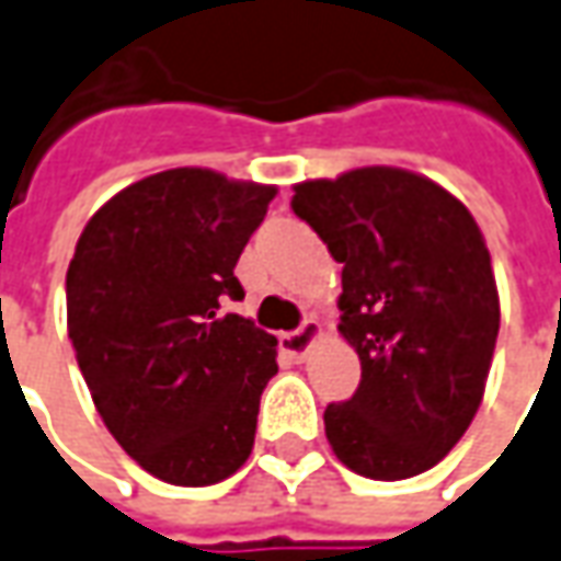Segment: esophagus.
Segmentation results:
<instances>
[{
	"mask_svg": "<svg viewBox=\"0 0 561 561\" xmlns=\"http://www.w3.org/2000/svg\"><path fill=\"white\" fill-rule=\"evenodd\" d=\"M319 322L316 319H304L295 331H285L282 334V350L288 353V356H295V359H304V353L310 350L312 341L319 337Z\"/></svg>",
	"mask_w": 561,
	"mask_h": 561,
	"instance_id": "esophagus-1",
	"label": "esophagus"
}]
</instances>
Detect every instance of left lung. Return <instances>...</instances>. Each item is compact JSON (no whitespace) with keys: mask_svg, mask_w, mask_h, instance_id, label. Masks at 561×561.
Segmentation results:
<instances>
[{"mask_svg":"<svg viewBox=\"0 0 561 561\" xmlns=\"http://www.w3.org/2000/svg\"><path fill=\"white\" fill-rule=\"evenodd\" d=\"M291 211L344 264L341 331L362 380L325 409L353 472L396 482L436 467L479 411L501 329L491 254L472 215L402 169L295 186Z\"/></svg>","mask_w":561,"mask_h":561,"instance_id":"1","label":"left lung"}]
</instances>
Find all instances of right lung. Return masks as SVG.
Returning <instances> with one entry per match:
<instances>
[{
  "label": "right lung",
  "mask_w": 561,
  "mask_h": 561,
  "mask_svg": "<svg viewBox=\"0 0 561 561\" xmlns=\"http://www.w3.org/2000/svg\"><path fill=\"white\" fill-rule=\"evenodd\" d=\"M276 186L171 169L91 217L67 270V325L106 430L156 479L215 485L251 455L276 337L227 300Z\"/></svg>",
  "instance_id": "1"
}]
</instances>
